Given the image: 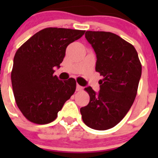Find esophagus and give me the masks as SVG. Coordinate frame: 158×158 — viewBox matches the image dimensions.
<instances>
[{"label": "esophagus", "instance_id": "1", "mask_svg": "<svg viewBox=\"0 0 158 158\" xmlns=\"http://www.w3.org/2000/svg\"><path fill=\"white\" fill-rule=\"evenodd\" d=\"M82 90H83V87L77 84V91H82Z\"/></svg>", "mask_w": 158, "mask_h": 158}]
</instances>
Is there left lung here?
<instances>
[{"label": "left lung", "instance_id": "obj_1", "mask_svg": "<svg viewBox=\"0 0 158 158\" xmlns=\"http://www.w3.org/2000/svg\"><path fill=\"white\" fill-rule=\"evenodd\" d=\"M85 38L96 54V71L104 79L99 81L98 93L85 89L90 100L81 114L88 127L104 131L120 122L133 104L142 65L134 46L114 33L87 31Z\"/></svg>", "mask_w": 158, "mask_h": 158}]
</instances>
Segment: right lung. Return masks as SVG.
<instances>
[{
  "instance_id": "obj_1",
  "label": "right lung",
  "mask_w": 158,
  "mask_h": 158,
  "mask_svg": "<svg viewBox=\"0 0 158 158\" xmlns=\"http://www.w3.org/2000/svg\"><path fill=\"white\" fill-rule=\"evenodd\" d=\"M85 31L47 27L25 42L16 52L11 73L12 90L19 109L30 122L47 124L58 116L76 90V81H60L54 75L67 46Z\"/></svg>"
}]
</instances>
